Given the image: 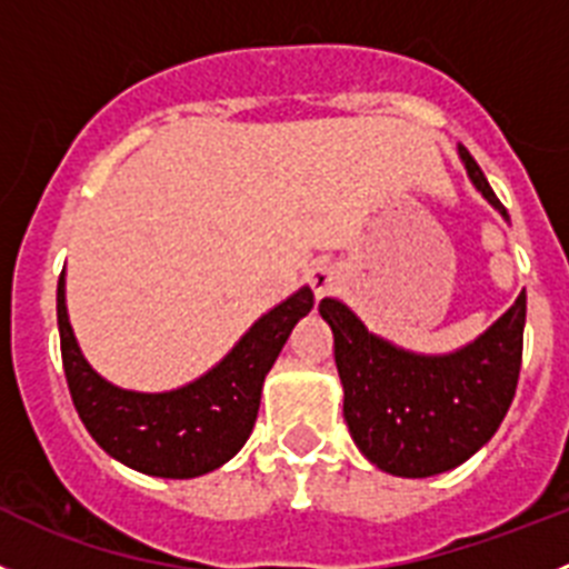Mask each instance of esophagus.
Returning <instances> with one entry per match:
<instances>
[{
    "mask_svg": "<svg viewBox=\"0 0 569 569\" xmlns=\"http://www.w3.org/2000/svg\"><path fill=\"white\" fill-rule=\"evenodd\" d=\"M306 280L315 289L317 297H326L328 291H333L339 286V272L331 267V263H315V267L306 272Z\"/></svg>",
    "mask_w": 569,
    "mask_h": 569,
    "instance_id": "obj_1",
    "label": "esophagus"
}]
</instances>
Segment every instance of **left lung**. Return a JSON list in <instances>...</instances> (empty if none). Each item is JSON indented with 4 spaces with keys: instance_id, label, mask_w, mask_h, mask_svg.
I'll use <instances>...</instances> for the list:
<instances>
[{
    "instance_id": "8db88e82",
    "label": "left lung",
    "mask_w": 569,
    "mask_h": 569,
    "mask_svg": "<svg viewBox=\"0 0 569 569\" xmlns=\"http://www.w3.org/2000/svg\"><path fill=\"white\" fill-rule=\"evenodd\" d=\"M475 188L508 219L480 164L460 146ZM525 291L466 348L423 357L365 328L345 302H320L333 331L345 421L365 458L396 477H432L466 463L500 429L522 368Z\"/></svg>"
}]
</instances>
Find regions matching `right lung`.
<instances>
[{
	"label": "right lung",
	"mask_w": 569,
	"mask_h": 569,
	"mask_svg": "<svg viewBox=\"0 0 569 569\" xmlns=\"http://www.w3.org/2000/svg\"><path fill=\"white\" fill-rule=\"evenodd\" d=\"M315 309V291H300L260 317L241 342L201 379L171 392L114 387L83 359L69 326L63 272L58 278V333L69 396L106 455L151 477L207 475L247 443L260 407V387L291 328Z\"/></svg>",
	"instance_id": "obj_1"
}]
</instances>
